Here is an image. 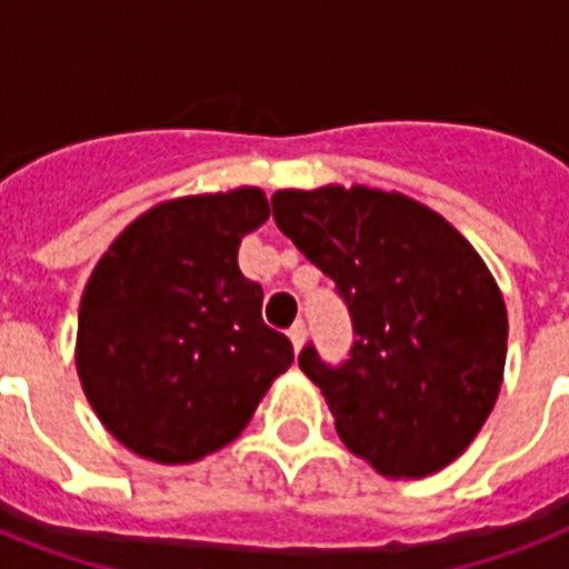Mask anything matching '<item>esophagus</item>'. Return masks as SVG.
<instances>
[{
    "mask_svg": "<svg viewBox=\"0 0 569 569\" xmlns=\"http://www.w3.org/2000/svg\"><path fill=\"white\" fill-rule=\"evenodd\" d=\"M289 339H292L295 351H301L303 342H307V325H303V321H295L292 328H289Z\"/></svg>",
    "mask_w": 569,
    "mask_h": 569,
    "instance_id": "34e87169",
    "label": "esophagus"
}]
</instances>
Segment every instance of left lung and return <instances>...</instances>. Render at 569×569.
<instances>
[{
  "label": "left lung",
  "instance_id": "8db88e82",
  "mask_svg": "<svg viewBox=\"0 0 569 569\" xmlns=\"http://www.w3.org/2000/svg\"><path fill=\"white\" fill-rule=\"evenodd\" d=\"M277 227L337 283L351 360L298 357L339 440L383 478H425L476 440L505 375L508 310L490 268L442 214L366 186L283 189Z\"/></svg>",
  "mask_w": 569,
  "mask_h": 569
}]
</instances>
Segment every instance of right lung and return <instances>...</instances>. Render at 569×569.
<instances>
[{
  "instance_id": "obj_1",
  "label": "right lung",
  "mask_w": 569,
  "mask_h": 569,
  "mask_svg": "<svg viewBox=\"0 0 569 569\" xmlns=\"http://www.w3.org/2000/svg\"><path fill=\"white\" fill-rule=\"evenodd\" d=\"M268 212L253 186L164 200L93 266L76 372L93 413L129 451L191 463L223 449L292 366V342L262 321V289L236 259Z\"/></svg>"
}]
</instances>
